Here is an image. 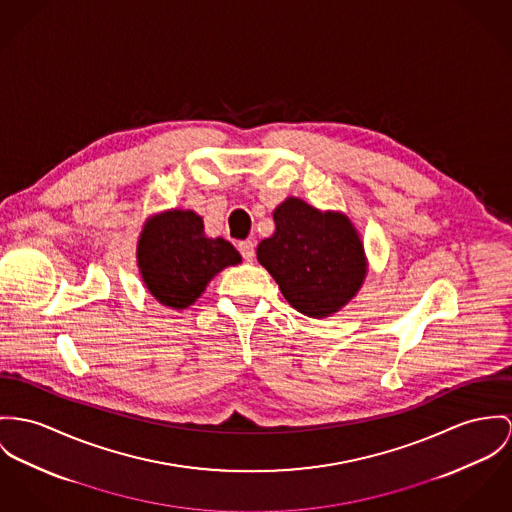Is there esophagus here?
I'll list each match as a JSON object with an SVG mask.
<instances>
[{
	"label": "esophagus",
	"instance_id": "obj_1",
	"mask_svg": "<svg viewBox=\"0 0 512 512\" xmlns=\"http://www.w3.org/2000/svg\"><path fill=\"white\" fill-rule=\"evenodd\" d=\"M237 249H239V253L243 255L245 261H253V257H255V245H253V241H239Z\"/></svg>",
	"mask_w": 512,
	"mask_h": 512
}]
</instances>
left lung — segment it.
<instances>
[{
    "label": "left lung",
    "mask_w": 512,
    "mask_h": 512,
    "mask_svg": "<svg viewBox=\"0 0 512 512\" xmlns=\"http://www.w3.org/2000/svg\"><path fill=\"white\" fill-rule=\"evenodd\" d=\"M273 218L275 234L257 245V259L286 302L315 319L339 312L368 273L364 245L349 216L288 197Z\"/></svg>",
    "instance_id": "1"
}]
</instances>
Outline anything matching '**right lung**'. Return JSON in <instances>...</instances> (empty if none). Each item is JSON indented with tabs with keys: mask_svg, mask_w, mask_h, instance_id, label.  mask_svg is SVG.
<instances>
[{
	"mask_svg": "<svg viewBox=\"0 0 512 512\" xmlns=\"http://www.w3.org/2000/svg\"><path fill=\"white\" fill-rule=\"evenodd\" d=\"M136 257L150 294L173 310L195 304L214 276L241 263L230 241L204 236L197 212L177 208L156 214L144 224Z\"/></svg>",
	"mask_w": 512,
	"mask_h": 512,
	"instance_id": "1",
	"label": "right lung"
}]
</instances>
